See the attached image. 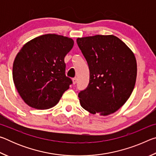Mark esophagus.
<instances>
[{
    "label": "esophagus",
    "mask_w": 156,
    "mask_h": 156,
    "mask_svg": "<svg viewBox=\"0 0 156 156\" xmlns=\"http://www.w3.org/2000/svg\"><path fill=\"white\" fill-rule=\"evenodd\" d=\"M72 81H73V84H76V83H77V81H78L77 78H73V79H72Z\"/></svg>",
    "instance_id": "obj_1"
}]
</instances>
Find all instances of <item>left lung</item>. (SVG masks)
<instances>
[{
	"instance_id": "obj_1",
	"label": "left lung",
	"mask_w": 156,
	"mask_h": 156,
	"mask_svg": "<svg viewBox=\"0 0 156 156\" xmlns=\"http://www.w3.org/2000/svg\"><path fill=\"white\" fill-rule=\"evenodd\" d=\"M76 41L90 72L87 87L78 94L81 107L92 114H112L125 103L135 87L134 54L113 35L83 37Z\"/></svg>"
}]
</instances>
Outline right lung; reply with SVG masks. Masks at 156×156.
<instances>
[{
	"mask_svg": "<svg viewBox=\"0 0 156 156\" xmlns=\"http://www.w3.org/2000/svg\"><path fill=\"white\" fill-rule=\"evenodd\" d=\"M74 44L73 39L45 34L27 42L13 64V80L29 106L47 109L59 102L72 80L65 75V57Z\"/></svg>",
	"mask_w": 156,
	"mask_h": 156,
	"instance_id": "obj_1",
	"label": "right lung"
}]
</instances>
